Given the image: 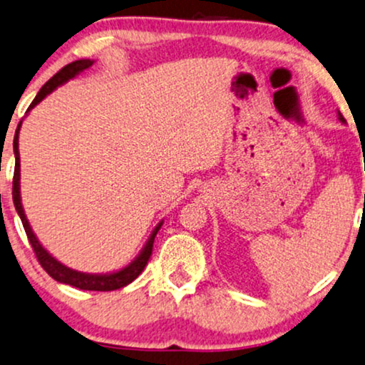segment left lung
<instances>
[{"label": "left lung", "mask_w": 365, "mask_h": 365, "mask_svg": "<svg viewBox=\"0 0 365 365\" xmlns=\"http://www.w3.org/2000/svg\"><path fill=\"white\" fill-rule=\"evenodd\" d=\"M338 120H340V122H345V118H344V115H341L340 112H338Z\"/></svg>", "instance_id": "8db88e82"}]
</instances>
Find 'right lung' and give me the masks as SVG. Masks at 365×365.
Instances as JSON below:
<instances>
[{
  "label": "right lung",
  "mask_w": 365,
  "mask_h": 365,
  "mask_svg": "<svg viewBox=\"0 0 365 365\" xmlns=\"http://www.w3.org/2000/svg\"><path fill=\"white\" fill-rule=\"evenodd\" d=\"M95 61L91 59H80L74 61V63L64 66L59 73H56L54 76L51 78L49 81L46 83L41 88L37 96L34 98V102L30 103L27 113L32 110L37 103H41L47 95H51L52 91L56 90L57 86L64 85L73 78H76L78 74L86 71V69L91 68ZM20 127H21V120L19 127L15 130V139H13V153H15V175H13V204H15L16 212L21 219V225L25 227V232H27V238L32 245L35 255H37V260L42 265V269L51 275L52 279L57 280L61 284H68L73 285V287L83 289V291H115V289H122L125 287L127 284L133 282L134 279H138V275L144 270V267L148 265L149 257H151L153 252V243H155V236L160 231V227L163 226V221H160L156 225L155 230H153L151 236H149L146 245H144L143 250H140L138 257L134 258L129 265H125L124 269L117 270V272H108V274H86V272H78L66 267L64 263H61L59 260H56L52 255L47 252L46 248L42 247L41 241L37 240L35 232L30 227V222L27 216H25L24 205H21V195H20V153H19V134H20Z\"/></svg>",
  "instance_id": "obj_1"
}]
</instances>
